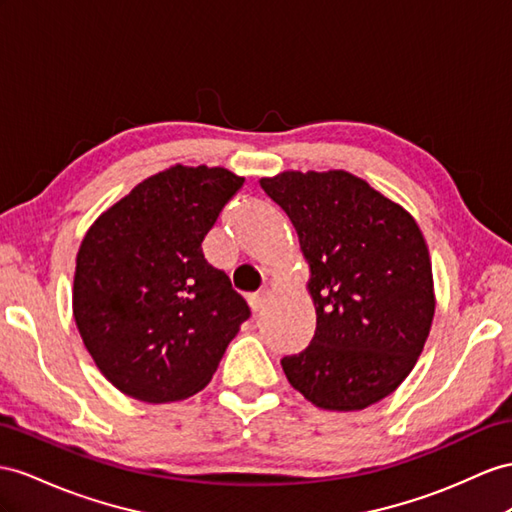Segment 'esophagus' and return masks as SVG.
<instances>
[{
  "mask_svg": "<svg viewBox=\"0 0 512 512\" xmlns=\"http://www.w3.org/2000/svg\"><path fill=\"white\" fill-rule=\"evenodd\" d=\"M268 300H270V292L268 290H259L257 294H253L251 298H248V303H251L253 311H261V309L268 305Z\"/></svg>",
  "mask_w": 512,
  "mask_h": 512,
  "instance_id": "esophagus-1",
  "label": "esophagus"
}]
</instances>
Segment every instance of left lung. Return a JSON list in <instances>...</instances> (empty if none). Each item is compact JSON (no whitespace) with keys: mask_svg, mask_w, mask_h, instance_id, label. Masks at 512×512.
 <instances>
[{"mask_svg":"<svg viewBox=\"0 0 512 512\" xmlns=\"http://www.w3.org/2000/svg\"><path fill=\"white\" fill-rule=\"evenodd\" d=\"M298 233L316 305L311 344L281 365L326 411H361L411 374L435 316L428 246L415 218L346 170L261 177Z\"/></svg>","mask_w":512,"mask_h":512,"instance_id":"1","label":"left lung"}]
</instances>
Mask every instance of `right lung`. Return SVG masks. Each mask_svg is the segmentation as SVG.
Returning <instances> with one entry per match:
<instances>
[{"instance_id":"1","label":"right lung","mask_w":512,"mask_h":512,"mask_svg":"<svg viewBox=\"0 0 512 512\" xmlns=\"http://www.w3.org/2000/svg\"><path fill=\"white\" fill-rule=\"evenodd\" d=\"M242 183L220 166L175 164L140 181L86 231L73 316L99 372L125 396L153 404L194 396L251 316L201 248Z\"/></svg>"}]
</instances>
